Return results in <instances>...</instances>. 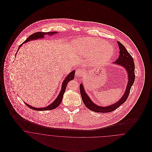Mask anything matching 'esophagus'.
<instances>
[{"label":"esophagus","instance_id":"1","mask_svg":"<svg viewBox=\"0 0 152 152\" xmlns=\"http://www.w3.org/2000/svg\"><path fill=\"white\" fill-rule=\"evenodd\" d=\"M83 73H84V72H83V71L82 69H77L76 71V75L77 76H78V77H80V76H81L83 75Z\"/></svg>","mask_w":152,"mask_h":152}]
</instances>
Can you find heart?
<instances>
[{
  "label": "heart",
  "mask_w": 152,
  "mask_h": 152,
  "mask_svg": "<svg viewBox=\"0 0 152 152\" xmlns=\"http://www.w3.org/2000/svg\"><path fill=\"white\" fill-rule=\"evenodd\" d=\"M74 48L83 55L94 54L96 65L107 63L113 54V47L99 38L80 39L75 42Z\"/></svg>",
  "instance_id": "heart-1"
}]
</instances>
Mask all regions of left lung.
Instances as JSON below:
<instances>
[{"label": "left lung", "instance_id": "8db88e82", "mask_svg": "<svg viewBox=\"0 0 152 152\" xmlns=\"http://www.w3.org/2000/svg\"><path fill=\"white\" fill-rule=\"evenodd\" d=\"M117 43L118 44L120 48V56L114 62V63L124 66L128 73V83L126 88L125 94H123V97L121 98V99L117 101L115 104L108 107H100L95 104L92 101L85 92L83 84H81L80 85V91L82 100L85 105L91 110L99 113H108L112 112L118 108L123 103H124L128 99L129 94L131 87L134 83L135 80L134 63L132 56L126 50L125 47L118 41L117 42Z\"/></svg>", "mask_w": 152, "mask_h": 152}]
</instances>
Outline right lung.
Masks as SVG:
<instances>
[{
  "instance_id": "add662e5",
  "label": "right lung",
  "mask_w": 152,
  "mask_h": 152,
  "mask_svg": "<svg viewBox=\"0 0 152 152\" xmlns=\"http://www.w3.org/2000/svg\"><path fill=\"white\" fill-rule=\"evenodd\" d=\"M58 33L57 32H37L36 33H34L32 35H31L30 36L24 41V42L23 43H27L29 41L31 40H36V39H40V38H43L44 36L45 35H47L48 34V35H53V34H56ZM22 44L19 47V48L18 50H19V49L20 48V47L22 45ZM18 52V51H17ZM75 71H73L71 72L65 78L63 84H62V86H61V89L59 93V94L58 95V97L56 99V100L55 101H53L52 103H51L50 105H49L48 106L45 107V108H35V107H33L31 105H28V104L26 103V105L29 108L32 109L33 110H52V109H54L57 108L58 106L60 104V103L61 102V101L63 100V94L65 92V89H66V87L67 86V84L68 83H69L71 80L74 79V77H75Z\"/></svg>"
}]
</instances>
